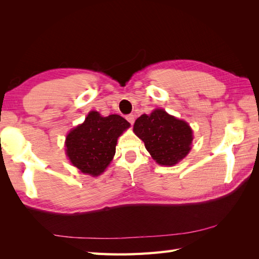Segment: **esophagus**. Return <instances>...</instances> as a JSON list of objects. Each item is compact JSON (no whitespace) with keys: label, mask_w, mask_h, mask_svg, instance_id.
I'll use <instances>...</instances> for the list:
<instances>
[{"label":"esophagus","mask_w":259,"mask_h":259,"mask_svg":"<svg viewBox=\"0 0 259 259\" xmlns=\"http://www.w3.org/2000/svg\"><path fill=\"white\" fill-rule=\"evenodd\" d=\"M125 119L128 120V122L130 123V124H134V122H135V114H128L125 117Z\"/></svg>","instance_id":"esophagus-1"}]
</instances>
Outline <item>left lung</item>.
I'll use <instances>...</instances> for the list:
<instances>
[{"mask_svg":"<svg viewBox=\"0 0 259 259\" xmlns=\"http://www.w3.org/2000/svg\"><path fill=\"white\" fill-rule=\"evenodd\" d=\"M135 134L145 142L151 157L162 166H172L191 149L192 131L188 123L156 109L136 120Z\"/></svg>","mask_w":259,"mask_h":259,"instance_id":"obj_1","label":"left lung"}]
</instances>
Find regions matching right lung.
<instances>
[{
	"mask_svg": "<svg viewBox=\"0 0 259 259\" xmlns=\"http://www.w3.org/2000/svg\"><path fill=\"white\" fill-rule=\"evenodd\" d=\"M130 123L118 114L101 117L91 111L84 122L67 136V155L73 166L81 172L101 175L115 153L118 137L128 129Z\"/></svg>",
	"mask_w": 259,
	"mask_h": 259,
	"instance_id": "1",
	"label": "right lung"
}]
</instances>
